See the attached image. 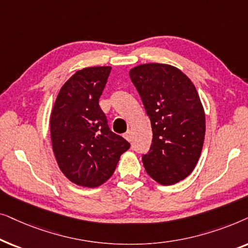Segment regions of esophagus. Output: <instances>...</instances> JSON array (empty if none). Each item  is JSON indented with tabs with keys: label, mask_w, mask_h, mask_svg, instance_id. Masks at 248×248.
Returning a JSON list of instances; mask_svg holds the SVG:
<instances>
[{
	"label": "esophagus",
	"mask_w": 248,
	"mask_h": 248,
	"mask_svg": "<svg viewBox=\"0 0 248 248\" xmlns=\"http://www.w3.org/2000/svg\"><path fill=\"white\" fill-rule=\"evenodd\" d=\"M124 138L126 139V140H127L128 142H131V141H132V132H131V131H127L126 133L124 134Z\"/></svg>",
	"instance_id": "obj_1"
}]
</instances>
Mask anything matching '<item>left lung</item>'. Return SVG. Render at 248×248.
Instances as JSON below:
<instances>
[{"label":"left lung","mask_w":248,"mask_h":248,"mask_svg":"<svg viewBox=\"0 0 248 248\" xmlns=\"http://www.w3.org/2000/svg\"><path fill=\"white\" fill-rule=\"evenodd\" d=\"M130 78L151 122L152 143L142 162L162 185L175 184L198 164L205 135V115L192 81L168 64L135 66Z\"/></svg>","instance_id":"left-lung-1"}]
</instances>
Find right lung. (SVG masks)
<instances>
[{"label":"right lung","mask_w":248,"mask_h":248,"mask_svg":"<svg viewBox=\"0 0 248 248\" xmlns=\"http://www.w3.org/2000/svg\"><path fill=\"white\" fill-rule=\"evenodd\" d=\"M111 67H86L61 88L50 114V139L59 167L74 184L97 187L116 169L130 143L108 126L99 98Z\"/></svg>","instance_id":"obj_1"}]
</instances>
